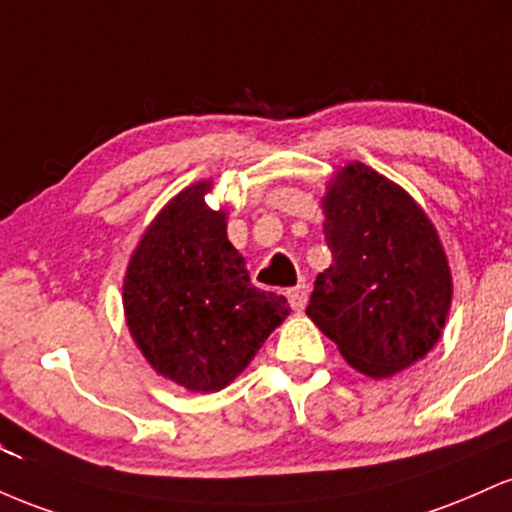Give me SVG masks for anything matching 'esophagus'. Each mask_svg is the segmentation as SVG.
<instances>
[{
    "instance_id": "34e87169",
    "label": "esophagus",
    "mask_w": 512,
    "mask_h": 512,
    "mask_svg": "<svg viewBox=\"0 0 512 512\" xmlns=\"http://www.w3.org/2000/svg\"><path fill=\"white\" fill-rule=\"evenodd\" d=\"M307 285H297L292 287V290H287V300H290V307L295 309V312H302L304 307H307Z\"/></svg>"
}]
</instances>
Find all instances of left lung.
Returning <instances> with one entry per match:
<instances>
[{
	"label": "left lung",
	"mask_w": 512,
	"mask_h": 512,
	"mask_svg": "<svg viewBox=\"0 0 512 512\" xmlns=\"http://www.w3.org/2000/svg\"><path fill=\"white\" fill-rule=\"evenodd\" d=\"M324 234L333 263L317 275L307 317L367 377H392L438 343L452 273L433 222L394 181L353 162L331 179Z\"/></svg>",
	"instance_id": "obj_1"
}]
</instances>
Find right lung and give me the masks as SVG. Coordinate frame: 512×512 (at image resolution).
Instances as JSON below:
<instances>
[{
    "mask_svg": "<svg viewBox=\"0 0 512 512\" xmlns=\"http://www.w3.org/2000/svg\"><path fill=\"white\" fill-rule=\"evenodd\" d=\"M198 181L171 198L132 251L123 307L152 370L191 392L225 389L290 314L283 295L251 285Z\"/></svg>",
    "mask_w": 512,
    "mask_h": 512,
    "instance_id": "1",
    "label": "right lung"
}]
</instances>
